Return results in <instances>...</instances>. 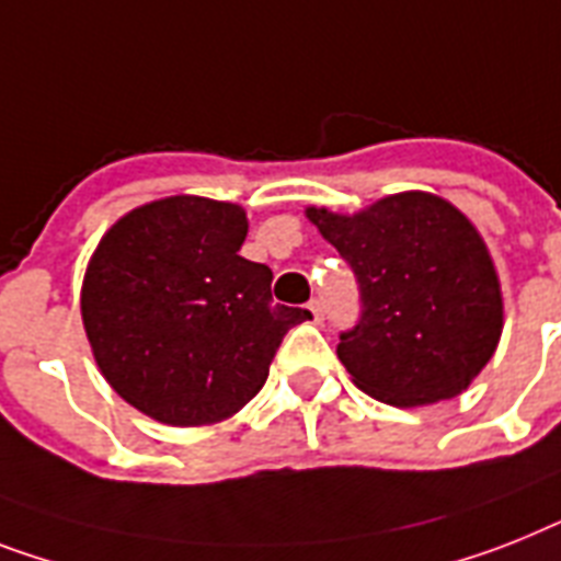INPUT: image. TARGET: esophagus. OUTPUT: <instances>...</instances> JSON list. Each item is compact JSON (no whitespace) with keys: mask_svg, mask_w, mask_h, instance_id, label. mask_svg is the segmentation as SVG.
<instances>
[{"mask_svg":"<svg viewBox=\"0 0 561 561\" xmlns=\"http://www.w3.org/2000/svg\"><path fill=\"white\" fill-rule=\"evenodd\" d=\"M308 311H311L313 322H322V302H320V299H311V302H308Z\"/></svg>","mask_w":561,"mask_h":561,"instance_id":"obj_1","label":"esophagus"}]
</instances>
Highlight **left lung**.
I'll list each match as a JSON object with an SVG mask.
<instances>
[{
    "label": "left lung",
    "instance_id": "obj_1",
    "mask_svg": "<svg viewBox=\"0 0 561 561\" xmlns=\"http://www.w3.org/2000/svg\"><path fill=\"white\" fill-rule=\"evenodd\" d=\"M308 218L357 276L359 320L336 345L354 386L389 407L461 394L504 322L493 259L470 218L430 193L389 195L354 216L308 207Z\"/></svg>",
    "mask_w": 561,
    "mask_h": 561
}]
</instances>
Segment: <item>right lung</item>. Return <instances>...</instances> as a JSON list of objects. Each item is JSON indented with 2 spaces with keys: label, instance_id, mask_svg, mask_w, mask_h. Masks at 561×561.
Masks as SVG:
<instances>
[{
  "label": "right lung",
  "instance_id": "obj_1",
  "mask_svg": "<svg viewBox=\"0 0 561 561\" xmlns=\"http://www.w3.org/2000/svg\"><path fill=\"white\" fill-rule=\"evenodd\" d=\"M239 204L172 195L131 209L100 239L80 294L108 386L170 426L239 412L265 386L282 336L311 311L273 305L267 265L239 256Z\"/></svg>",
  "mask_w": 561,
  "mask_h": 561
}]
</instances>
